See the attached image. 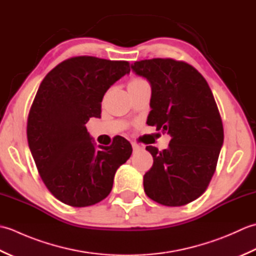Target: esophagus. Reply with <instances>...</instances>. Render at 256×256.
I'll return each mask as SVG.
<instances>
[{
    "label": "esophagus",
    "instance_id": "1",
    "mask_svg": "<svg viewBox=\"0 0 256 256\" xmlns=\"http://www.w3.org/2000/svg\"><path fill=\"white\" fill-rule=\"evenodd\" d=\"M132 148H133L134 150H143L144 148L142 145H138L136 143H132Z\"/></svg>",
    "mask_w": 256,
    "mask_h": 256
}]
</instances>
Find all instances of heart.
<instances>
[{"instance_id":"obj_1","label":"heart","mask_w":256,"mask_h":256,"mask_svg":"<svg viewBox=\"0 0 256 256\" xmlns=\"http://www.w3.org/2000/svg\"><path fill=\"white\" fill-rule=\"evenodd\" d=\"M140 80H144V79H140V78H135V79H133L132 81H140Z\"/></svg>"}]
</instances>
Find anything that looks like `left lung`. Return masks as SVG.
I'll return each mask as SVG.
<instances>
[{"instance_id": "8db88e82", "label": "left lung", "mask_w": 256, "mask_h": 256, "mask_svg": "<svg viewBox=\"0 0 256 256\" xmlns=\"http://www.w3.org/2000/svg\"><path fill=\"white\" fill-rule=\"evenodd\" d=\"M132 69L152 86L148 124L172 138L162 152L146 146L154 162L144 192L160 204L184 206L206 192L216 172L224 144L218 106L202 74L187 62L153 58Z\"/></svg>"}]
</instances>
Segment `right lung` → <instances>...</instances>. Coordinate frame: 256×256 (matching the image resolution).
Returning a JSON list of instances; mask_svg holds the SVG:
<instances>
[{
	"label": "right lung",
	"mask_w": 256,
	"mask_h": 256,
	"mask_svg": "<svg viewBox=\"0 0 256 256\" xmlns=\"http://www.w3.org/2000/svg\"><path fill=\"white\" fill-rule=\"evenodd\" d=\"M130 72L128 62L78 56L42 81L27 118V140L42 180L62 202L78 208L100 202L131 156L132 146L122 136L96 148L84 126L101 116L103 96Z\"/></svg>",
	"instance_id": "1"
}]
</instances>
